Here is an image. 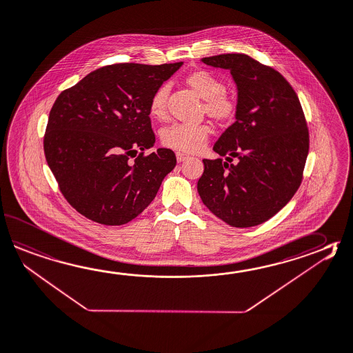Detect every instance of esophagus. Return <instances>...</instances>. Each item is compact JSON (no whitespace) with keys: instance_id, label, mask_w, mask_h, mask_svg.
<instances>
[{"instance_id":"esophagus-1","label":"esophagus","mask_w":353,"mask_h":353,"mask_svg":"<svg viewBox=\"0 0 353 353\" xmlns=\"http://www.w3.org/2000/svg\"><path fill=\"white\" fill-rule=\"evenodd\" d=\"M176 159H177V162H183V161H186L188 159V154H185V153H181V152H177L176 153Z\"/></svg>"}]
</instances>
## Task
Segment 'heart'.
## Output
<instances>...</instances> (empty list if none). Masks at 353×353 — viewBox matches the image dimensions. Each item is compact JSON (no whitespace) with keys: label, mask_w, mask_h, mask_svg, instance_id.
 I'll use <instances>...</instances> for the list:
<instances>
[{"label":"heart","mask_w":353,"mask_h":353,"mask_svg":"<svg viewBox=\"0 0 353 353\" xmlns=\"http://www.w3.org/2000/svg\"><path fill=\"white\" fill-rule=\"evenodd\" d=\"M186 84L203 99L206 114L216 121H228L235 114L236 104L225 92L221 80L208 70H196L186 78ZM167 87H159L152 95L148 110L154 119H162L165 114ZM210 127L206 124L174 123L161 132V142L168 148L185 153L200 151L208 142Z\"/></svg>","instance_id":"b5f03b06"}]
</instances>
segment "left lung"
<instances>
[{
	"label": "left lung",
	"instance_id": "1",
	"mask_svg": "<svg viewBox=\"0 0 353 353\" xmlns=\"http://www.w3.org/2000/svg\"><path fill=\"white\" fill-rule=\"evenodd\" d=\"M201 61L230 70L238 104L236 121L214 145L226 161L203 159L197 191L205 206L225 223L256 226L281 211L301 186L310 151L301 101L281 72L245 54Z\"/></svg>",
	"mask_w": 353,
	"mask_h": 353
}]
</instances>
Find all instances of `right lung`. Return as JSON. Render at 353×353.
Here are the masks:
<instances>
[{
    "instance_id": "obj_1",
    "label": "right lung",
    "mask_w": 353,
    "mask_h": 353,
    "mask_svg": "<svg viewBox=\"0 0 353 353\" xmlns=\"http://www.w3.org/2000/svg\"><path fill=\"white\" fill-rule=\"evenodd\" d=\"M182 64L103 66L57 98L43 137L45 157L66 201L89 220L130 223L174 168L171 150L143 153L156 141L152 95Z\"/></svg>"
}]
</instances>
